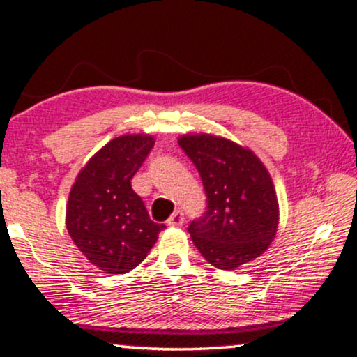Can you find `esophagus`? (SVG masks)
<instances>
[{"instance_id":"obj_1","label":"esophagus","mask_w":357,"mask_h":357,"mask_svg":"<svg viewBox=\"0 0 357 357\" xmlns=\"http://www.w3.org/2000/svg\"><path fill=\"white\" fill-rule=\"evenodd\" d=\"M167 225L169 227H181L185 223V213L181 210H174L169 218H167Z\"/></svg>"}]
</instances>
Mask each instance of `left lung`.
Returning a JSON list of instances; mask_svg holds the SVG:
<instances>
[{
	"mask_svg": "<svg viewBox=\"0 0 357 357\" xmlns=\"http://www.w3.org/2000/svg\"><path fill=\"white\" fill-rule=\"evenodd\" d=\"M178 142L198 169L206 195L205 213L188 227L199 254L227 271L259 257L280 220L264 164L252 151L222 137L183 135Z\"/></svg>",
	"mask_w": 357,
	"mask_h": 357,
	"instance_id": "left-lung-1",
	"label": "left lung"
}]
</instances>
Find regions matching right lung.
I'll return each mask as SVG.
<instances>
[{"mask_svg": "<svg viewBox=\"0 0 357 357\" xmlns=\"http://www.w3.org/2000/svg\"><path fill=\"white\" fill-rule=\"evenodd\" d=\"M152 147L151 135L116 137L88 160L70 188L66 210L69 236L105 273L123 274L137 268L164 229L151 220L130 185Z\"/></svg>", "mask_w": 357, "mask_h": 357, "instance_id": "obj_1", "label": "right lung"}]
</instances>
